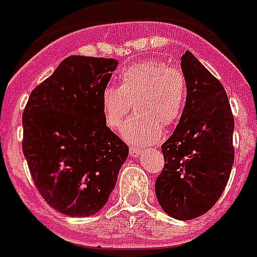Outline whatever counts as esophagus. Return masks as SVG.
<instances>
[{
  "label": "esophagus",
  "mask_w": 257,
  "mask_h": 257,
  "mask_svg": "<svg viewBox=\"0 0 257 257\" xmlns=\"http://www.w3.org/2000/svg\"><path fill=\"white\" fill-rule=\"evenodd\" d=\"M129 153H131V156L132 157H139V155L141 153V149L136 148V147H131V148H129Z\"/></svg>",
  "instance_id": "esophagus-1"
}]
</instances>
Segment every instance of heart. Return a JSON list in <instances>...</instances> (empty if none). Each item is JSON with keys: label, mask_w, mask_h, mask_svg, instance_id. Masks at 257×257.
<instances>
[{"label": "heart", "mask_w": 257, "mask_h": 257, "mask_svg": "<svg viewBox=\"0 0 257 257\" xmlns=\"http://www.w3.org/2000/svg\"><path fill=\"white\" fill-rule=\"evenodd\" d=\"M187 94V78L179 66L156 58L141 60L121 70L118 86L102 90V116L109 128L118 129L133 104L136 114L126 121L122 136L133 144H152L161 137V125L180 120Z\"/></svg>", "instance_id": "1"}]
</instances>
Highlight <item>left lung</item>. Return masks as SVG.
Wrapping results in <instances>:
<instances>
[{"label": "left lung", "mask_w": 257, "mask_h": 257, "mask_svg": "<svg viewBox=\"0 0 257 257\" xmlns=\"http://www.w3.org/2000/svg\"><path fill=\"white\" fill-rule=\"evenodd\" d=\"M188 94L175 132L164 144V168L155 184L161 208L177 220L204 215L231 175L235 120L224 86L187 50L181 57Z\"/></svg>", "instance_id": "1"}]
</instances>
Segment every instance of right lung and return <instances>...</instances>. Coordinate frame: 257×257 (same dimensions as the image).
Segmentation results:
<instances>
[{
  "mask_svg": "<svg viewBox=\"0 0 257 257\" xmlns=\"http://www.w3.org/2000/svg\"><path fill=\"white\" fill-rule=\"evenodd\" d=\"M116 66L114 58H65L33 89L22 114V152L34 185L66 216L100 211L128 157V145L106 126L101 108Z\"/></svg>",
  "mask_w": 257,
  "mask_h": 257,
  "instance_id": "add662e5",
  "label": "right lung"
}]
</instances>
